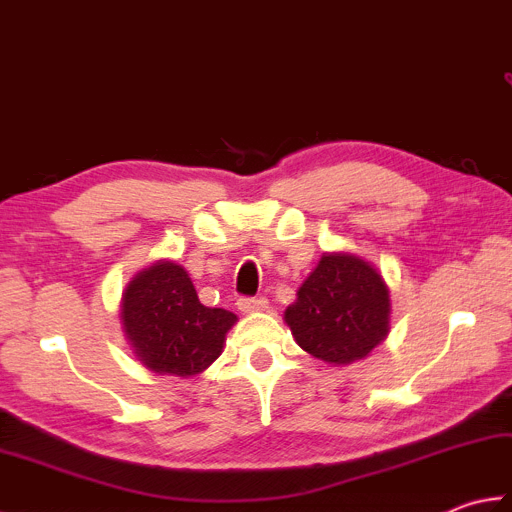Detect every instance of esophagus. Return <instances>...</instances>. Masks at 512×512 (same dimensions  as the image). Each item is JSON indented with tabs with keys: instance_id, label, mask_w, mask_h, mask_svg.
Wrapping results in <instances>:
<instances>
[{
	"instance_id": "1",
	"label": "esophagus",
	"mask_w": 512,
	"mask_h": 512,
	"mask_svg": "<svg viewBox=\"0 0 512 512\" xmlns=\"http://www.w3.org/2000/svg\"><path fill=\"white\" fill-rule=\"evenodd\" d=\"M237 308L242 314H255V312H264L268 310V301L266 299H239Z\"/></svg>"
}]
</instances>
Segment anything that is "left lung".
<instances>
[{"label": "left lung", "instance_id": "left-lung-1", "mask_svg": "<svg viewBox=\"0 0 512 512\" xmlns=\"http://www.w3.org/2000/svg\"><path fill=\"white\" fill-rule=\"evenodd\" d=\"M284 321L303 352L330 367L352 365L389 336V286L365 257L332 250L303 281Z\"/></svg>", "mask_w": 512, "mask_h": 512}]
</instances>
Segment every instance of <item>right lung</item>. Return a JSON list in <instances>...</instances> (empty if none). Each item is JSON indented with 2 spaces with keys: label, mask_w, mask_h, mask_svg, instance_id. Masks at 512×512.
<instances>
[{
  "label": "right lung",
  "mask_w": 512,
  "mask_h": 512,
  "mask_svg": "<svg viewBox=\"0 0 512 512\" xmlns=\"http://www.w3.org/2000/svg\"><path fill=\"white\" fill-rule=\"evenodd\" d=\"M118 317L136 361L178 378L209 369L237 323L233 312L202 306L189 270L173 259H156L129 279Z\"/></svg>",
  "instance_id": "right-lung-1"
}]
</instances>
